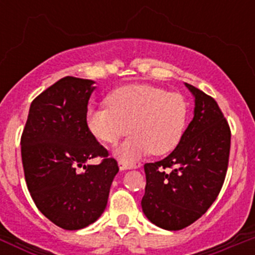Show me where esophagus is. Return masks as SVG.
Returning a JSON list of instances; mask_svg holds the SVG:
<instances>
[{"instance_id":"obj_1","label":"esophagus","mask_w":255,"mask_h":255,"mask_svg":"<svg viewBox=\"0 0 255 255\" xmlns=\"http://www.w3.org/2000/svg\"><path fill=\"white\" fill-rule=\"evenodd\" d=\"M119 167L120 170H129V168H139L140 167V162H128L120 159L119 161Z\"/></svg>"}]
</instances>
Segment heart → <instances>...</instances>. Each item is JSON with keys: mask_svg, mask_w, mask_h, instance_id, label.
Wrapping results in <instances>:
<instances>
[{"mask_svg": "<svg viewBox=\"0 0 255 255\" xmlns=\"http://www.w3.org/2000/svg\"><path fill=\"white\" fill-rule=\"evenodd\" d=\"M107 107L89 108L85 116L88 130L103 144H116L119 157L132 159L150 152L166 154L179 145L188 124L189 106L176 92L147 84L117 88L106 98Z\"/></svg>", "mask_w": 255, "mask_h": 255, "instance_id": "1", "label": "heart"}]
</instances>
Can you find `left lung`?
I'll return each instance as SVG.
<instances>
[{
    "label": "left lung",
    "instance_id": "1",
    "mask_svg": "<svg viewBox=\"0 0 255 255\" xmlns=\"http://www.w3.org/2000/svg\"><path fill=\"white\" fill-rule=\"evenodd\" d=\"M185 85L195 97L193 120L172 153L144 164V215L171 231L195 222L218 197L231 144V130L217 102L198 88Z\"/></svg>",
    "mask_w": 255,
    "mask_h": 255
}]
</instances>
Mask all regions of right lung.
Listing matches in <instances>:
<instances>
[{
  "label": "right lung",
  "instance_id": "1",
  "mask_svg": "<svg viewBox=\"0 0 255 255\" xmlns=\"http://www.w3.org/2000/svg\"><path fill=\"white\" fill-rule=\"evenodd\" d=\"M88 79L66 76L31 102L21 134V161L35 206L65 230H80L100 218L119 172L88 130V101L94 91ZM101 158L98 165H85ZM83 167V173L77 168Z\"/></svg>",
  "mask_w": 255,
  "mask_h": 255
}]
</instances>
